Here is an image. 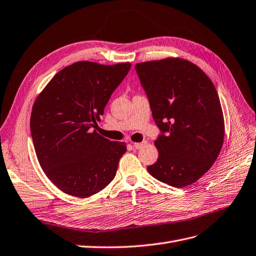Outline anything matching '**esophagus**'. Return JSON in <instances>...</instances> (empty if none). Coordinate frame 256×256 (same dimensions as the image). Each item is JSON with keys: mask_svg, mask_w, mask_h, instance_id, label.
Returning <instances> with one entry per match:
<instances>
[{"mask_svg": "<svg viewBox=\"0 0 256 256\" xmlns=\"http://www.w3.org/2000/svg\"><path fill=\"white\" fill-rule=\"evenodd\" d=\"M147 142L146 141H144V142H141V143H134V148L136 150H140V148H142V147L146 144Z\"/></svg>", "mask_w": 256, "mask_h": 256, "instance_id": "esophagus-1", "label": "esophagus"}]
</instances>
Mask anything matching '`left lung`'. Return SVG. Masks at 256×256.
I'll list each match as a JSON object with an SVG mask.
<instances>
[{"label": "left lung", "mask_w": 256, "mask_h": 256, "mask_svg": "<svg viewBox=\"0 0 256 256\" xmlns=\"http://www.w3.org/2000/svg\"><path fill=\"white\" fill-rule=\"evenodd\" d=\"M161 130L158 159L147 166L156 180L182 188L212 166L224 140V118L212 80L192 62L166 58L136 65Z\"/></svg>", "instance_id": "obj_1"}]
</instances>
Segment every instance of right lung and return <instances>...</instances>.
Wrapping results in <instances>:
<instances>
[{
    "mask_svg": "<svg viewBox=\"0 0 256 256\" xmlns=\"http://www.w3.org/2000/svg\"><path fill=\"white\" fill-rule=\"evenodd\" d=\"M130 63L80 60L60 70L34 102L30 134L38 162L66 194L88 198L115 177L125 142L92 130Z\"/></svg>",
    "mask_w": 256,
    "mask_h": 256,
    "instance_id": "1",
    "label": "right lung"
}]
</instances>
